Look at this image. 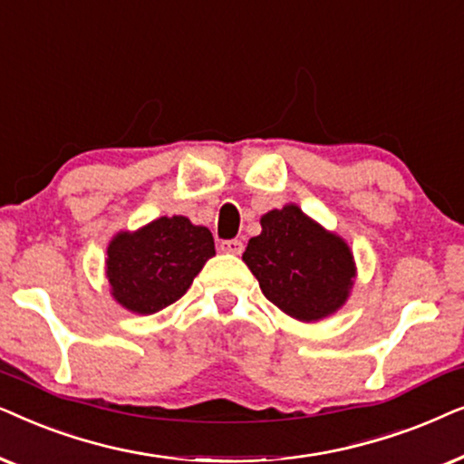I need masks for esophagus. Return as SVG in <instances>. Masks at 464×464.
<instances>
[{
    "label": "esophagus",
    "instance_id": "1",
    "mask_svg": "<svg viewBox=\"0 0 464 464\" xmlns=\"http://www.w3.org/2000/svg\"><path fill=\"white\" fill-rule=\"evenodd\" d=\"M220 250L228 252V255H242L244 244L242 239H225V242H220Z\"/></svg>",
    "mask_w": 464,
    "mask_h": 464
}]
</instances>
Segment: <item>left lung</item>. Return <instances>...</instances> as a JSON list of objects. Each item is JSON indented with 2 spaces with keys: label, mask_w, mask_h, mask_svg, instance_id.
I'll return each mask as SVG.
<instances>
[{
  "label": "left lung",
  "mask_w": 464,
  "mask_h": 464,
  "mask_svg": "<svg viewBox=\"0 0 464 464\" xmlns=\"http://www.w3.org/2000/svg\"><path fill=\"white\" fill-rule=\"evenodd\" d=\"M242 258L263 295L299 323L333 316L354 288L356 263L348 242L296 203L261 216V233Z\"/></svg>",
  "instance_id": "left-lung-1"
}]
</instances>
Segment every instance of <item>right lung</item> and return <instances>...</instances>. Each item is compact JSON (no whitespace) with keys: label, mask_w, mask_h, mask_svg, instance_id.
<instances>
[{"label":"right lung","mask_w":464,"mask_h":464,"mask_svg":"<svg viewBox=\"0 0 464 464\" xmlns=\"http://www.w3.org/2000/svg\"><path fill=\"white\" fill-rule=\"evenodd\" d=\"M214 255L209 228L187 216H160L119 231L106 250L110 295L127 312L150 316L180 299Z\"/></svg>","instance_id":"obj_1"}]
</instances>
